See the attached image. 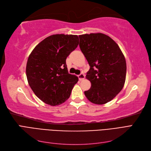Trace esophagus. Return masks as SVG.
I'll use <instances>...</instances> for the list:
<instances>
[{"instance_id":"34e87169","label":"esophagus","mask_w":151,"mask_h":151,"mask_svg":"<svg viewBox=\"0 0 151 151\" xmlns=\"http://www.w3.org/2000/svg\"><path fill=\"white\" fill-rule=\"evenodd\" d=\"M78 77H79V79L80 81H83L85 78V75L83 74H81L80 75L78 76Z\"/></svg>"}]
</instances>
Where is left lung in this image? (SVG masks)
I'll list each match as a JSON object with an SVG mask.
<instances>
[{"instance_id": "left-lung-1", "label": "left lung", "mask_w": 151, "mask_h": 151, "mask_svg": "<svg viewBox=\"0 0 151 151\" xmlns=\"http://www.w3.org/2000/svg\"><path fill=\"white\" fill-rule=\"evenodd\" d=\"M79 47L90 66L86 78L91 83L84 91L89 101L103 104L110 101L125 84L127 64L117 43L103 33L79 36Z\"/></svg>"}]
</instances>
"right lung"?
I'll return each mask as SVG.
<instances>
[{"label": "right lung", "mask_w": 151, "mask_h": 151, "mask_svg": "<svg viewBox=\"0 0 151 151\" xmlns=\"http://www.w3.org/2000/svg\"><path fill=\"white\" fill-rule=\"evenodd\" d=\"M79 45L77 35L57 34L44 39L31 52L26 64V77L35 95L51 106L70 97L78 77L68 74L66 58Z\"/></svg>", "instance_id": "right-lung-1"}]
</instances>
